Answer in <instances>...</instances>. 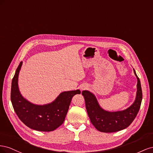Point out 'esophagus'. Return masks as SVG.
Segmentation results:
<instances>
[{
    "label": "esophagus",
    "mask_w": 153,
    "mask_h": 153,
    "mask_svg": "<svg viewBox=\"0 0 153 153\" xmlns=\"http://www.w3.org/2000/svg\"><path fill=\"white\" fill-rule=\"evenodd\" d=\"M86 88H87V87H85V86H84V87H81V89H82V90H84V89H86Z\"/></svg>",
    "instance_id": "obj_1"
}]
</instances>
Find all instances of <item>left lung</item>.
<instances>
[{
  "label": "left lung",
  "instance_id": "left-lung-1",
  "mask_svg": "<svg viewBox=\"0 0 153 153\" xmlns=\"http://www.w3.org/2000/svg\"><path fill=\"white\" fill-rule=\"evenodd\" d=\"M137 78V91L134 103L127 109L119 112H110L100 107L95 96L88 91H83L85 106L91 122L98 131L104 133H112L121 131L128 127L136 117L139 111L142 100L140 81Z\"/></svg>",
  "mask_w": 153,
  "mask_h": 153
}]
</instances>
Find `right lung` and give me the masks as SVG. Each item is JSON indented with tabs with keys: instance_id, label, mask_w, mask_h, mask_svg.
Masks as SVG:
<instances>
[{
	"instance_id": "obj_1",
	"label": "right lung",
	"mask_w": 153,
	"mask_h": 153,
	"mask_svg": "<svg viewBox=\"0 0 153 153\" xmlns=\"http://www.w3.org/2000/svg\"><path fill=\"white\" fill-rule=\"evenodd\" d=\"M21 62L12 80L11 100L18 117L27 126L40 131H52L64 123L73 97L80 90L65 91L52 103L44 105L32 104L22 96L18 85Z\"/></svg>"
}]
</instances>
